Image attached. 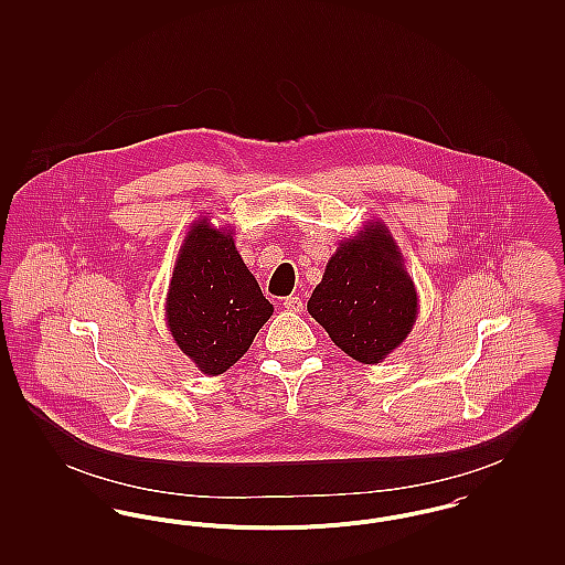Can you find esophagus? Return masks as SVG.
Instances as JSON below:
<instances>
[{
    "mask_svg": "<svg viewBox=\"0 0 565 565\" xmlns=\"http://www.w3.org/2000/svg\"><path fill=\"white\" fill-rule=\"evenodd\" d=\"M284 309L290 311V313H300V311L305 309V302H302L298 296H288V298L284 300Z\"/></svg>",
    "mask_w": 565,
    "mask_h": 565,
    "instance_id": "1",
    "label": "esophagus"
}]
</instances>
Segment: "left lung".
Segmentation results:
<instances>
[{
    "instance_id": "1",
    "label": "left lung",
    "mask_w": 565,
    "mask_h": 565,
    "mask_svg": "<svg viewBox=\"0 0 565 565\" xmlns=\"http://www.w3.org/2000/svg\"><path fill=\"white\" fill-rule=\"evenodd\" d=\"M307 311L339 350L362 364H379L403 345L419 298L385 222L371 220L339 243Z\"/></svg>"
}]
</instances>
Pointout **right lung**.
Instances as JSON below:
<instances>
[{
  "mask_svg": "<svg viewBox=\"0 0 565 565\" xmlns=\"http://www.w3.org/2000/svg\"><path fill=\"white\" fill-rule=\"evenodd\" d=\"M273 316L256 277L243 263L233 226L201 215L180 245L164 320L175 345L203 375L226 373Z\"/></svg>",
  "mask_w": 565,
  "mask_h": 565,
  "instance_id": "right-lung-1",
  "label": "right lung"
}]
</instances>
